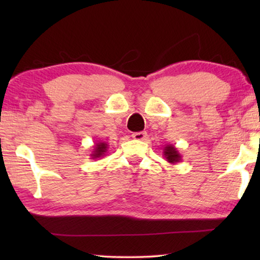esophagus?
<instances>
[{
	"label": "esophagus",
	"mask_w": 260,
	"mask_h": 260,
	"mask_svg": "<svg viewBox=\"0 0 260 260\" xmlns=\"http://www.w3.org/2000/svg\"><path fill=\"white\" fill-rule=\"evenodd\" d=\"M133 138L137 141H143L147 138V133L145 131H140V133H134L133 134Z\"/></svg>",
	"instance_id": "1"
}]
</instances>
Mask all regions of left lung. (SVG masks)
Returning <instances> with one entry per match:
<instances>
[{
  "mask_svg": "<svg viewBox=\"0 0 260 260\" xmlns=\"http://www.w3.org/2000/svg\"><path fill=\"white\" fill-rule=\"evenodd\" d=\"M163 156H165L167 161L172 165H176L177 162H180L182 157H181V154L177 150V148L174 147L173 144H167L165 149H163Z\"/></svg>",
  "mask_w": 260,
  "mask_h": 260,
  "instance_id": "obj_1",
  "label": "left lung"
}]
</instances>
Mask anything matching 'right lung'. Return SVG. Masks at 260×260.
<instances>
[{"label":"right lung","mask_w":260,"mask_h":260,"mask_svg":"<svg viewBox=\"0 0 260 260\" xmlns=\"http://www.w3.org/2000/svg\"><path fill=\"white\" fill-rule=\"evenodd\" d=\"M108 149H109V145L106 142H98V143L94 144L93 150H92L90 156L92 157V159L101 158V157H103V156H105Z\"/></svg>","instance_id":"right-lung-1"}]
</instances>
